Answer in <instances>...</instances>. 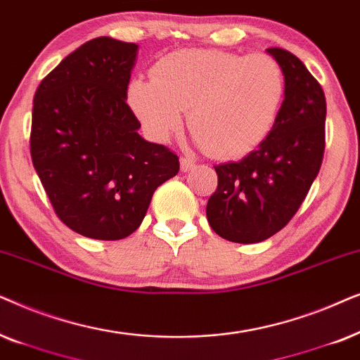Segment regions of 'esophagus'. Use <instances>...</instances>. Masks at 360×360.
<instances>
[{
	"mask_svg": "<svg viewBox=\"0 0 360 360\" xmlns=\"http://www.w3.org/2000/svg\"><path fill=\"white\" fill-rule=\"evenodd\" d=\"M195 166V161L191 160V158H181V171L183 172H188L193 169V167Z\"/></svg>",
	"mask_w": 360,
	"mask_h": 360,
	"instance_id": "esophagus-1",
	"label": "esophagus"
}]
</instances>
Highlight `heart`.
Instances as JSON below:
<instances>
[{
  "label": "heart",
  "mask_w": 360,
  "mask_h": 360,
  "mask_svg": "<svg viewBox=\"0 0 360 360\" xmlns=\"http://www.w3.org/2000/svg\"><path fill=\"white\" fill-rule=\"evenodd\" d=\"M285 74L271 56L220 49H181L153 65L151 80L136 79L127 100L148 135L166 141L189 130L214 158L232 160L257 150L280 117Z\"/></svg>",
  "instance_id": "heart-1"
}]
</instances>
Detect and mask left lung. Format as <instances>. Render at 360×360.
Instances as JSON below:
<instances>
[{
    "label": "left lung",
    "mask_w": 360,
    "mask_h": 360,
    "mask_svg": "<svg viewBox=\"0 0 360 360\" xmlns=\"http://www.w3.org/2000/svg\"><path fill=\"white\" fill-rule=\"evenodd\" d=\"M285 74L286 92L275 128L242 161L217 165L207 220L217 236L237 243L266 240L298 212L318 176L326 146V97L295 54L268 47Z\"/></svg>",
    "instance_id": "8db88e82"
}]
</instances>
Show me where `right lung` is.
<instances>
[{
  "label": "right lung",
  "mask_w": 360,
  "mask_h": 360,
  "mask_svg": "<svg viewBox=\"0 0 360 360\" xmlns=\"http://www.w3.org/2000/svg\"><path fill=\"white\" fill-rule=\"evenodd\" d=\"M138 46L95 37L49 72L34 95L31 160L54 212L89 238L140 227L153 193L179 172L169 148L138 135L127 103Z\"/></svg>",
  "instance_id": "1"
}]
</instances>
